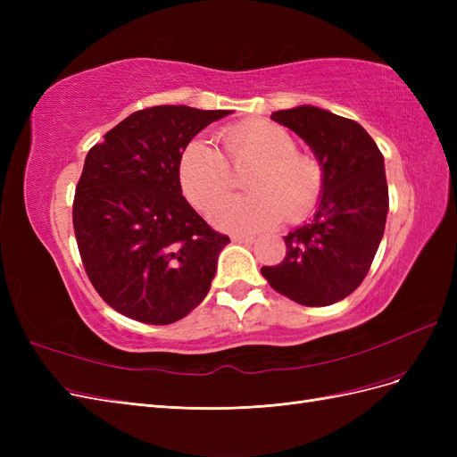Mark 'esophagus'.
Here are the masks:
<instances>
[{
	"mask_svg": "<svg viewBox=\"0 0 457 457\" xmlns=\"http://www.w3.org/2000/svg\"><path fill=\"white\" fill-rule=\"evenodd\" d=\"M232 242L252 244V242H255V237H253V234H232Z\"/></svg>",
	"mask_w": 457,
	"mask_h": 457,
	"instance_id": "34e87169",
	"label": "esophagus"
}]
</instances>
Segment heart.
<instances>
[{"mask_svg": "<svg viewBox=\"0 0 457 457\" xmlns=\"http://www.w3.org/2000/svg\"><path fill=\"white\" fill-rule=\"evenodd\" d=\"M219 139L225 154L207 141L195 139L179 160V183L200 212H210L231 189L233 169L254 165L245 182L251 195L215 206V227L257 232L280 223L284 215L301 220L312 213L324 192V165L311 152L297 150L295 137L287 129L255 118L220 129Z\"/></svg>", "mask_w": 457, "mask_h": 457, "instance_id": "obj_1", "label": "heart"}]
</instances>
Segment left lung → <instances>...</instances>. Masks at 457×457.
I'll use <instances>...</instances> for the list:
<instances>
[{
  "instance_id": "8db88e82",
  "label": "left lung",
  "mask_w": 457,
  "mask_h": 457,
  "mask_svg": "<svg viewBox=\"0 0 457 457\" xmlns=\"http://www.w3.org/2000/svg\"><path fill=\"white\" fill-rule=\"evenodd\" d=\"M272 120L295 131L326 171L311 223L284 237L280 265L261 274L276 292L305 307H326L362 284L389 212L383 154L354 120L316 106L278 110Z\"/></svg>"
}]
</instances>
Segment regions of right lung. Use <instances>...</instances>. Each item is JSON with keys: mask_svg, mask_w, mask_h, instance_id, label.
Wrapping results in <instances>:
<instances>
[{"mask_svg": "<svg viewBox=\"0 0 457 457\" xmlns=\"http://www.w3.org/2000/svg\"><path fill=\"white\" fill-rule=\"evenodd\" d=\"M227 114L143 108L87 152L72 205L76 242L96 294L123 316L173 324L210 292L230 238L185 200L179 160L192 137Z\"/></svg>", "mask_w": 457, "mask_h": 457, "instance_id": "1", "label": "right lung"}]
</instances>
